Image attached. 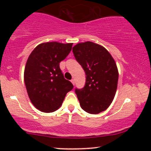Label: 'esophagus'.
<instances>
[{"instance_id": "obj_1", "label": "esophagus", "mask_w": 151, "mask_h": 151, "mask_svg": "<svg viewBox=\"0 0 151 151\" xmlns=\"http://www.w3.org/2000/svg\"><path fill=\"white\" fill-rule=\"evenodd\" d=\"M71 82H72V84H73V85H74V84H75V81H74V79H71Z\"/></svg>"}]
</instances>
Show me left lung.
Instances as JSON below:
<instances>
[{"mask_svg": "<svg viewBox=\"0 0 151 151\" xmlns=\"http://www.w3.org/2000/svg\"><path fill=\"white\" fill-rule=\"evenodd\" d=\"M72 51L86 74L84 87L75 89L81 109L89 114L101 113L110 106L116 91V62L104 47L92 42L79 43Z\"/></svg>", "mask_w": 151, "mask_h": 151, "instance_id": "8db88e82", "label": "left lung"}]
</instances>
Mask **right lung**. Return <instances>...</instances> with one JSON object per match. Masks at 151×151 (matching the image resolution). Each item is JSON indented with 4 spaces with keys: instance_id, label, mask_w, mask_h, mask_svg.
Wrapping results in <instances>:
<instances>
[{
    "instance_id": "add662e5",
    "label": "right lung",
    "mask_w": 151,
    "mask_h": 151,
    "mask_svg": "<svg viewBox=\"0 0 151 151\" xmlns=\"http://www.w3.org/2000/svg\"><path fill=\"white\" fill-rule=\"evenodd\" d=\"M72 43H42L27 59L24 81L27 94L35 108L45 113L58 110L73 84L65 79L60 62L72 50Z\"/></svg>"
}]
</instances>
